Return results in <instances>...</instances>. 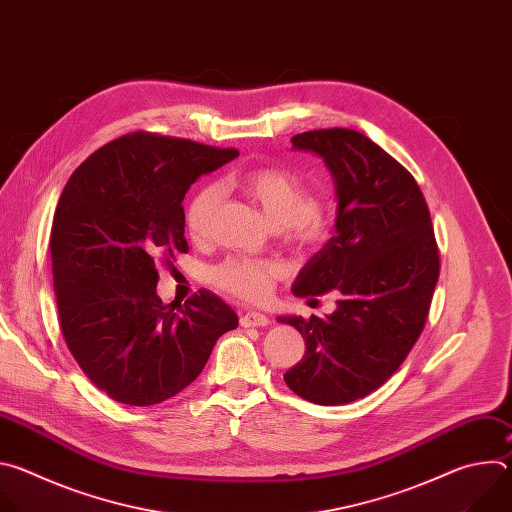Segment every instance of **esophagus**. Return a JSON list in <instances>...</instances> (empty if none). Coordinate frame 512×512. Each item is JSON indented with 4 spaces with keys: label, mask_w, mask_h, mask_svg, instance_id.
<instances>
[{
    "label": "esophagus",
    "mask_w": 512,
    "mask_h": 512,
    "mask_svg": "<svg viewBox=\"0 0 512 512\" xmlns=\"http://www.w3.org/2000/svg\"><path fill=\"white\" fill-rule=\"evenodd\" d=\"M269 324V318L259 314V312H247L241 316V326L243 328H263Z\"/></svg>",
    "instance_id": "1"
}]
</instances>
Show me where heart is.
<instances>
[{
    "label": "heart",
    "instance_id": "heart-1",
    "mask_svg": "<svg viewBox=\"0 0 512 512\" xmlns=\"http://www.w3.org/2000/svg\"><path fill=\"white\" fill-rule=\"evenodd\" d=\"M235 184L265 212L271 223L283 227L287 239L300 249H318L332 237V218L316 204L310 186L294 172L281 168H255L241 174ZM218 186L198 188L186 204L184 223L192 239L208 235L218 204ZM283 267L275 261L229 257L212 269V281L227 294L245 302H263L271 296Z\"/></svg>",
    "mask_w": 512,
    "mask_h": 512
}]
</instances>
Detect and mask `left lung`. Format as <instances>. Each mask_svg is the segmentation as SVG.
Wrapping results in <instances>:
<instances>
[{
    "mask_svg": "<svg viewBox=\"0 0 512 512\" xmlns=\"http://www.w3.org/2000/svg\"><path fill=\"white\" fill-rule=\"evenodd\" d=\"M294 148L324 158L336 180V235L300 271L294 294L342 296L326 318H279L306 338L283 379L318 405H344L379 389L423 332L440 277L427 202L415 178L354 129H314Z\"/></svg>",
    "mask_w": 512,
    "mask_h": 512,
    "instance_id": "obj_1",
    "label": "left lung"
}]
</instances>
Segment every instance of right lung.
<instances>
[{"instance_id":"obj_1","label":"right lung","mask_w":512,"mask_h":512,"mask_svg":"<svg viewBox=\"0 0 512 512\" xmlns=\"http://www.w3.org/2000/svg\"><path fill=\"white\" fill-rule=\"evenodd\" d=\"M182 137L133 131L68 178L50 233L64 342L111 399L148 407L186 389L214 342L239 326L231 306L200 289L178 312L158 294V261L186 253L184 194L237 158Z\"/></svg>"}]
</instances>
